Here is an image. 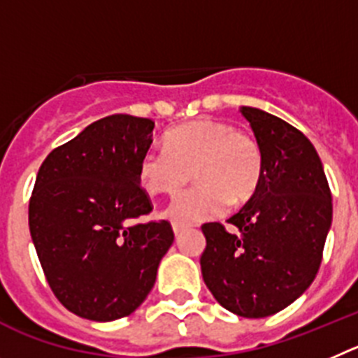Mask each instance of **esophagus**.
I'll list each match as a JSON object with an SVG mask.
<instances>
[{"label": "esophagus", "instance_id": "esophagus-1", "mask_svg": "<svg viewBox=\"0 0 358 358\" xmlns=\"http://www.w3.org/2000/svg\"><path fill=\"white\" fill-rule=\"evenodd\" d=\"M185 224H178V223H175L173 224V231H175V235L176 237H178V235H182L183 231H185Z\"/></svg>", "mask_w": 358, "mask_h": 358}]
</instances>
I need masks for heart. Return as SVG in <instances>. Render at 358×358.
Instances as JSON below:
<instances>
[{"instance_id":"obj_1","label":"heart","mask_w":358,"mask_h":358,"mask_svg":"<svg viewBox=\"0 0 358 358\" xmlns=\"http://www.w3.org/2000/svg\"><path fill=\"white\" fill-rule=\"evenodd\" d=\"M192 173L199 185L176 194L162 212L175 223L207 221L224 214L228 203L250 201L262 182V148L231 123L199 119L167 131L166 148H150L141 157L139 180L150 194L176 192Z\"/></svg>"}]
</instances>
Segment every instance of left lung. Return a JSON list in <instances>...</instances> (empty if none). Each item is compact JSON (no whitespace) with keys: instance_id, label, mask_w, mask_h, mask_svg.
<instances>
[{"instance_id":"obj_1","label":"left lung","mask_w":358,"mask_h":358,"mask_svg":"<svg viewBox=\"0 0 358 358\" xmlns=\"http://www.w3.org/2000/svg\"><path fill=\"white\" fill-rule=\"evenodd\" d=\"M264 155L259 191L228 219L201 227L199 264L217 303L241 317H267L314 282L331 227V194L310 141L283 119L241 107Z\"/></svg>"}]
</instances>
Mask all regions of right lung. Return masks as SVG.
Masks as SVG:
<instances>
[{"label": "right lung", "instance_id": "add662e5", "mask_svg": "<svg viewBox=\"0 0 358 358\" xmlns=\"http://www.w3.org/2000/svg\"><path fill=\"white\" fill-rule=\"evenodd\" d=\"M155 123L114 114L55 148L37 173L28 223L53 294L91 321L130 315L155 285L175 241L171 224L134 223L151 212L139 162Z\"/></svg>", "mask_w": 358, "mask_h": 358}]
</instances>
